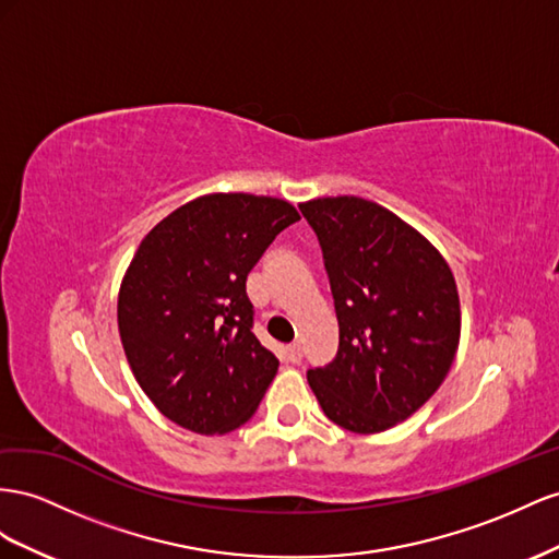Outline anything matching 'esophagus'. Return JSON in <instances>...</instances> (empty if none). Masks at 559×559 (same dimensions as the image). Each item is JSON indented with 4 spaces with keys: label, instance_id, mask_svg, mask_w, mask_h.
Here are the masks:
<instances>
[{
    "label": "esophagus",
    "instance_id": "1",
    "mask_svg": "<svg viewBox=\"0 0 559 559\" xmlns=\"http://www.w3.org/2000/svg\"><path fill=\"white\" fill-rule=\"evenodd\" d=\"M300 357H304V353H300V343H298V341L286 345V359H289L292 365H298Z\"/></svg>",
    "mask_w": 559,
    "mask_h": 559
}]
</instances>
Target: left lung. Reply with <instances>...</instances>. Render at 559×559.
<instances>
[{"instance_id":"obj_1","label":"left lung","mask_w":559,"mask_h":559,"mask_svg":"<svg viewBox=\"0 0 559 559\" xmlns=\"http://www.w3.org/2000/svg\"><path fill=\"white\" fill-rule=\"evenodd\" d=\"M320 239L338 317V353L308 371L326 418L371 435L402 424L442 385L459 350L451 267L381 204L343 194L298 204Z\"/></svg>"}]
</instances>
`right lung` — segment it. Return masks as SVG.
<instances>
[{"label": "right lung", "instance_id": "add662e5", "mask_svg": "<svg viewBox=\"0 0 559 559\" xmlns=\"http://www.w3.org/2000/svg\"><path fill=\"white\" fill-rule=\"evenodd\" d=\"M298 211L214 192L145 235L119 286L117 324L135 381L180 428L225 435L259 409L280 361L253 336L247 275Z\"/></svg>", "mask_w": 559, "mask_h": 559}]
</instances>
